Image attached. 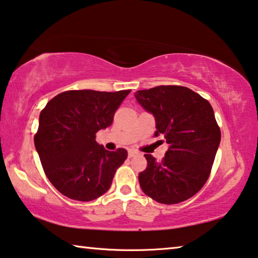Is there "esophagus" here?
Masks as SVG:
<instances>
[{
	"label": "esophagus",
	"mask_w": 258,
	"mask_h": 258,
	"mask_svg": "<svg viewBox=\"0 0 258 258\" xmlns=\"http://www.w3.org/2000/svg\"><path fill=\"white\" fill-rule=\"evenodd\" d=\"M137 154H140V153H138L137 151H135V150H129V151H128L129 158H133V157H135V156H137Z\"/></svg>",
	"instance_id": "1"
}]
</instances>
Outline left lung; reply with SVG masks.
<instances>
[{"label":"left lung","instance_id":"obj_1","mask_svg":"<svg viewBox=\"0 0 258 258\" xmlns=\"http://www.w3.org/2000/svg\"><path fill=\"white\" fill-rule=\"evenodd\" d=\"M138 104L156 121L168 150L161 161L144 154L148 167L140 173L144 194L161 204H177L205 184L220 144L212 106L184 86L161 85L135 92Z\"/></svg>","mask_w":258,"mask_h":258}]
</instances>
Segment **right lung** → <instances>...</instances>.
Here are the masks:
<instances>
[{
  "instance_id": "add662e5",
  "label": "right lung",
  "mask_w": 258,
  "mask_h": 258,
  "mask_svg": "<svg viewBox=\"0 0 258 258\" xmlns=\"http://www.w3.org/2000/svg\"><path fill=\"white\" fill-rule=\"evenodd\" d=\"M129 92L66 91L41 110L35 150L50 183L62 195L90 202L109 189L128 152L107 151L96 142V134L112 124L114 113Z\"/></svg>"
}]
</instances>
